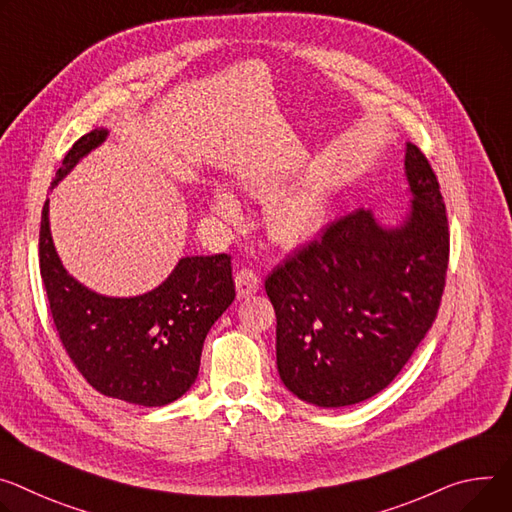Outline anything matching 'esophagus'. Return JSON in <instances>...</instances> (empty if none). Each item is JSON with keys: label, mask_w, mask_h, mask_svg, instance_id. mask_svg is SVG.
Wrapping results in <instances>:
<instances>
[{"label": "esophagus", "mask_w": 512, "mask_h": 512, "mask_svg": "<svg viewBox=\"0 0 512 512\" xmlns=\"http://www.w3.org/2000/svg\"><path fill=\"white\" fill-rule=\"evenodd\" d=\"M235 288H237L239 300L257 294V290H259V277H257V273L251 271V269L237 271L235 273Z\"/></svg>", "instance_id": "obj_1"}]
</instances>
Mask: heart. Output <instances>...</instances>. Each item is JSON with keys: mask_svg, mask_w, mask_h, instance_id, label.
<instances>
[{"mask_svg": "<svg viewBox=\"0 0 512 512\" xmlns=\"http://www.w3.org/2000/svg\"><path fill=\"white\" fill-rule=\"evenodd\" d=\"M210 210L216 220L224 224L237 222L241 212L237 200L226 192H216L210 202ZM324 216H327V206L318 194L302 192L282 198L277 202L267 218L271 237L284 247H298L308 243L318 235L322 228Z\"/></svg>", "mask_w": 512, "mask_h": 512, "instance_id": "b5f03b06", "label": "heart"}]
</instances>
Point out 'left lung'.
Listing matches in <instances>:
<instances>
[{"label": "left lung", "instance_id": "1", "mask_svg": "<svg viewBox=\"0 0 512 512\" xmlns=\"http://www.w3.org/2000/svg\"><path fill=\"white\" fill-rule=\"evenodd\" d=\"M404 173L412 200L402 222L351 212L267 275L277 371L308 404L341 408L376 396L433 327L449 263L447 214L412 143Z\"/></svg>", "mask_w": 512, "mask_h": 512}]
</instances>
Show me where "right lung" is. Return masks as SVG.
Instances as JSON below:
<instances>
[{"mask_svg": "<svg viewBox=\"0 0 512 512\" xmlns=\"http://www.w3.org/2000/svg\"><path fill=\"white\" fill-rule=\"evenodd\" d=\"M108 138L83 134L65 155L55 185ZM40 275L57 333L79 374L100 394L138 406H165L192 388L212 324L235 300L230 257H181L155 290L114 298L79 284L51 237L49 200L40 218Z\"/></svg>", "mask_w": 512, "mask_h": 512, "instance_id": "1", "label": "right lung"}]
</instances>
